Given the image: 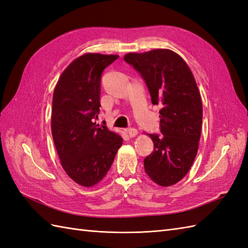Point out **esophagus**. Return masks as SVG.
Listing matches in <instances>:
<instances>
[{"label": "esophagus", "instance_id": "esophagus-1", "mask_svg": "<svg viewBox=\"0 0 248 248\" xmlns=\"http://www.w3.org/2000/svg\"><path fill=\"white\" fill-rule=\"evenodd\" d=\"M128 134L131 136V138H135L136 135L139 134V131L136 130V129H134V128H130V129H128Z\"/></svg>", "mask_w": 248, "mask_h": 248}]
</instances>
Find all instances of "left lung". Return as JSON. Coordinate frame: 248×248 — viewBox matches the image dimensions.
<instances>
[{
    "label": "left lung",
    "mask_w": 248,
    "mask_h": 248,
    "mask_svg": "<svg viewBox=\"0 0 248 248\" xmlns=\"http://www.w3.org/2000/svg\"><path fill=\"white\" fill-rule=\"evenodd\" d=\"M124 61L140 73L151 102L161 105L163 135L149 134L155 150L145 157L147 175L161 186H170L186 175L198 151L202 102L193 73L176 52L155 49L128 53Z\"/></svg>",
    "instance_id": "obj_1"
}]
</instances>
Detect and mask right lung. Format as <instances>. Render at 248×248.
I'll return each mask as SVG.
<instances>
[{
    "label": "right lung",
    "instance_id": "right-lung-1",
    "mask_svg": "<svg viewBox=\"0 0 248 248\" xmlns=\"http://www.w3.org/2000/svg\"><path fill=\"white\" fill-rule=\"evenodd\" d=\"M118 55L86 53L62 71L54 88L51 130L61 164L73 181L91 187L107 175L123 138L99 127L103 70Z\"/></svg>",
    "mask_w": 248,
    "mask_h": 248
}]
</instances>
